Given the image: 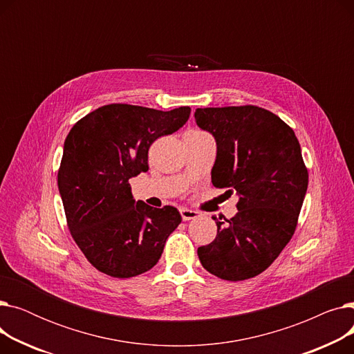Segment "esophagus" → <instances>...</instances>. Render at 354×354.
I'll return each instance as SVG.
<instances>
[{
    "instance_id": "obj_1",
    "label": "esophagus",
    "mask_w": 354,
    "mask_h": 354,
    "mask_svg": "<svg viewBox=\"0 0 354 354\" xmlns=\"http://www.w3.org/2000/svg\"><path fill=\"white\" fill-rule=\"evenodd\" d=\"M180 215H182V219L183 221H191V219H195L199 216V212L198 211H194V209H188V208H182L180 209Z\"/></svg>"
}]
</instances>
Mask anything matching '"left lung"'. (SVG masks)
<instances>
[{
    "mask_svg": "<svg viewBox=\"0 0 354 354\" xmlns=\"http://www.w3.org/2000/svg\"><path fill=\"white\" fill-rule=\"evenodd\" d=\"M216 142L212 185L238 195V212L216 222V238L198 248L202 267L228 281L266 271L291 239L308 174L292 129L257 106L195 110Z\"/></svg>",
    "mask_w": 354,
    "mask_h": 354,
    "instance_id": "1",
    "label": "left lung"
}]
</instances>
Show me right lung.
I'll return each mask as SVG.
<instances>
[{
	"mask_svg": "<svg viewBox=\"0 0 354 354\" xmlns=\"http://www.w3.org/2000/svg\"><path fill=\"white\" fill-rule=\"evenodd\" d=\"M189 115L188 106L162 111L107 104L71 127L59 191L71 236L99 271L130 278L159 261L182 216L174 207L153 208L135 201L129 179L149 169V147L176 132Z\"/></svg>",
	"mask_w": 354,
	"mask_h": 354,
	"instance_id": "1",
	"label": "right lung"
}]
</instances>
